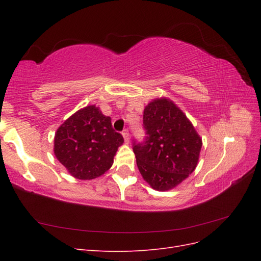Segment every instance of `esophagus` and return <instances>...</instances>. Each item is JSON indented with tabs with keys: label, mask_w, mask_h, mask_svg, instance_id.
Segmentation results:
<instances>
[{
	"label": "esophagus",
	"mask_w": 261,
	"mask_h": 261,
	"mask_svg": "<svg viewBox=\"0 0 261 261\" xmlns=\"http://www.w3.org/2000/svg\"><path fill=\"white\" fill-rule=\"evenodd\" d=\"M122 135L124 137L125 143H129V133H128V130L127 129H124L123 133H122Z\"/></svg>",
	"instance_id": "1"
}]
</instances>
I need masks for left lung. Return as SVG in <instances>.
Here are the masks:
<instances>
[{
    "instance_id": "obj_1",
    "label": "left lung",
    "mask_w": 261,
    "mask_h": 261,
    "mask_svg": "<svg viewBox=\"0 0 261 261\" xmlns=\"http://www.w3.org/2000/svg\"><path fill=\"white\" fill-rule=\"evenodd\" d=\"M146 138L134 141L133 150L144 179L155 191H169L192 174L202 146L186 115L167 98L154 99L145 108Z\"/></svg>"
}]
</instances>
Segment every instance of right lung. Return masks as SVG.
Returning <instances> with one entry per match:
<instances>
[{
    "label": "right lung",
    "instance_id": "1",
    "mask_svg": "<svg viewBox=\"0 0 261 261\" xmlns=\"http://www.w3.org/2000/svg\"><path fill=\"white\" fill-rule=\"evenodd\" d=\"M124 143L111 117L96 106L78 110L58 128L54 154L68 173L78 179H93L112 167L117 148Z\"/></svg>",
    "mask_w": 261,
    "mask_h": 261
}]
</instances>
